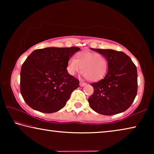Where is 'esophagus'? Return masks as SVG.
<instances>
[{"mask_svg": "<svg viewBox=\"0 0 154 154\" xmlns=\"http://www.w3.org/2000/svg\"><path fill=\"white\" fill-rule=\"evenodd\" d=\"M79 85H80V86L83 87V86H84V85H86V83H85V82H80V83H79Z\"/></svg>", "mask_w": 154, "mask_h": 154, "instance_id": "1", "label": "esophagus"}]
</instances>
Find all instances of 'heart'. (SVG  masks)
Listing matches in <instances>:
<instances>
[{"label":"heart","instance_id":"obj_1","mask_svg":"<svg viewBox=\"0 0 154 154\" xmlns=\"http://www.w3.org/2000/svg\"><path fill=\"white\" fill-rule=\"evenodd\" d=\"M108 60L102 54L83 51L76 54L75 58H70L67 62L66 70L72 76L79 72L82 67V73L90 82L102 79L108 71Z\"/></svg>","mask_w":154,"mask_h":154}]
</instances>
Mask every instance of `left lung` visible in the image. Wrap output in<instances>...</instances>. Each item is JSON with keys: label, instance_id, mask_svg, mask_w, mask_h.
<instances>
[{"label": "left lung", "instance_id": "left-lung-1", "mask_svg": "<svg viewBox=\"0 0 154 154\" xmlns=\"http://www.w3.org/2000/svg\"><path fill=\"white\" fill-rule=\"evenodd\" d=\"M108 60V72L104 79L91 83L93 94L88 98L91 108L98 113L112 116L128 109L137 94V70L129 56L113 49H92Z\"/></svg>", "mask_w": 154, "mask_h": 154}]
</instances>
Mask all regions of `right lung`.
I'll list each match as a JSON object with an SVG mask.
<instances>
[{
	"mask_svg": "<svg viewBox=\"0 0 154 154\" xmlns=\"http://www.w3.org/2000/svg\"><path fill=\"white\" fill-rule=\"evenodd\" d=\"M79 49L47 48L30 54L20 72L21 94L30 107L51 113L66 105L72 91L79 86V80L67 72L66 64Z\"/></svg>",
	"mask_w": 154,
	"mask_h": 154,
	"instance_id": "add662e5",
	"label": "right lung"
}]
</instances>
